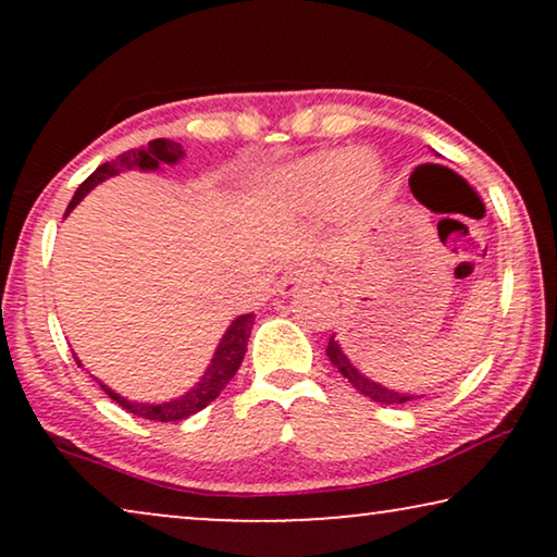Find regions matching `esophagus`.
<instances>
[{
	"mask_svg": "<svg viewBox=\"0 0 557 557\" xmlns=\"http://www.w3.org/2000/svg\"><path fill=\"white\" fill-rule=\"evenodd\" d=\"M319 281H322V273H319V269H314V265H304V269L286 273L284 281H281V286H278V294L294 296L299 288L314 286V284H319Z\"/></svg>",
	"mask_w": 557,
	"mask_h": 557,
	"instance_id": "1",
	"label": "esophagus"
}]
</instances>
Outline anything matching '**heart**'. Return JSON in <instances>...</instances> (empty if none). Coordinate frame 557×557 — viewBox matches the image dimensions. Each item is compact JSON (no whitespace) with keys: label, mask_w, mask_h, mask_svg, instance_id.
Returning a JSON list of instances; mask_svg holds the SVG:
<instances>
[{"label":"heart","mask_w":557,"mask_h":557,"mask_svg":"<svg viewBox=\"0 0 557 557\" xmlns=\"http://www.w3.org/2000/svg\"><path fill=\"white\" fill-rule=\"evenodd\" d=\"M383 166L368 151L324 149L288 164L273 182L278 208L317 215L337 205L345 215H362L383 193Z\"/></svg>","instance_id":"1"}]
</instances>
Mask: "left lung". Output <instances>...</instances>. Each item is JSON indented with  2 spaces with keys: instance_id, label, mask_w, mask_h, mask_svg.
I'll return each mask as SVG.
<instances>
[{
  "instance_id": "8db88e82",
  "label": "left lung",
  "mask_w": 557,
  "mask_h": 557,
  "mask_svg": "<svg viewBox=\"0 0 557 557\" xmlns=\"http://www.w3.org/2000/svg\"><path fill=\"white\" fill-rule=\"evenodd\" d=\"M326 357H330V362L342 372V377H347V383L352 385L357 393H362L364 398L383 403V406H403V403L421 398V395H416V393H398V391H393V387H385V385L375 383V380H370L364 372L355 368V362L349 360L345 349H342L339 339H334V334L330 337V345H326Z\"/></svg>"
}]
</instances>
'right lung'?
I'll return each mask as SVG.
<instances>
[{
  "mask_svg": "<svg viewBox=\"0 0 557 557\" xmlns=\"http://www.w3.org/2000/svg\"><path fill=\"white\" fill-rule=\"evenodd\" d=\"M182 159H185V149H182V144L170 141V139H154V141H149L147 147L126 151V154L116 157L113 162H106L98 166V170L90 174V177L83 182L78 189H75L73 200H71V205H67V212H71L75 205H78L96 185H101V182H106L109 177H116L119 172H124V170L157 172V170H162V164L172 166V164L182 162ZM253 319H256L253 314H240L233 319L223 337H220L215 352H212V360L202 372V377L197 380V383L189 387L185 395H177V398L162 400V403H136V400L124 398V395H119L116 391H111V387L103 385L101 380H98V385H101L106 395L116 400L121 408L128 410V413L139 416V418H147V421L170 423V421H182V418L195 416L197 410L210 406V403L225 391V385L231 383L235 372H238L243 357H246L248 337H250V330H253ZM75 362H78V368H81L78 357H75Z\"/></svg>",
  "mask_w": 557,
  "mask_h": 557,
  "instance_id": "add662e5",
  "label": "right lung"
}]
</instances>
